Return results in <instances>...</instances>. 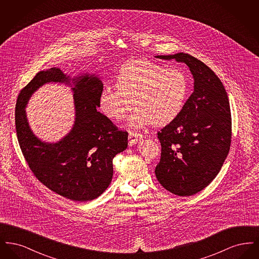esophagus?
<instances>
[{
  "label": "esophagus",
  "instance_id": "esophagus-1",
  "mask_svg": "<svg viewBox=\"0 0 259 259\" xmlns=\"http://www.w3.org/2000/svg\"><path fill=\"white\" fill-rule=\"evenodd\" d=\"M142 138H143V135H142L141 133H137V132H134V131H130V132H129V135H128L129 144H130L131 146H133V145L137 144V142H138L139 140H141Z\"/></svg>",
  "mask_w": 259,
  "mask_h": 259
}]
</instances>
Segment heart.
Masks as SVG:
<instances>
[{"instance_id":"obj_1","label":"heart","mask_w":259,"mask_h":259,"mask_svg":"<svg viewBox=\"0 0 259 259\" xmlns=\"http://www.w3.org/2000/svg\"><path fill=\"white\" fill-rule=\"evenodd\" d=\"M115 87L101 92L99 107L107 117L118 121L131 111L134 103L137 109L129 119L134 127L172 122L184 110L189 91L184 71L164 69L147 60L124 64Z\"/></svg>"}]
</instances>
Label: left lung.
Segmentation results:
<instances>
[{
  "instance_id": "1",
  "label": "left lung",
  "mask_w": 259,
  "mask_h": 259,
  "mask_svg": "<svg viewBox=\"0 0 259 259\" xmlns=\"http://www.w3.org/2000/svg\"><path fill=\"white\" fill-rule=\"evenodd\" d=\"M186 64L194 90L180 115L157 133L161 157L155 168L160 185L178 196H191L211 183L226 159L232 136L229 100L221 79L187 53L158 55Z\"/></svg>"
}]
</instances>
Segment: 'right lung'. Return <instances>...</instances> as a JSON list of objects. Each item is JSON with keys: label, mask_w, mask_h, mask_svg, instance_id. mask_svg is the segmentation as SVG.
<instances>
[{"label": "right lung", "mask_w": 259, "mask_h": 259, "mask_svg": "<svg viewBox=\"0 0 259 259\" xmlns=\"http://www.w3.org/2000/svg\"><path fill=\"white\" fill-rule=\"evenodd\" d=\"M70 76L58 68L38 72L20 91L15 107L18 143L31 171L51 191L63 197L87 202L99 197L112 179L113 157L128 146V133L97 111L103 83L94 74L74 77L75 120L61 141L41 142L32 132L25 108L32 94L48 82H65Z\"/></svg>", "instance_id": "right-lung-1"}]
</instances>
